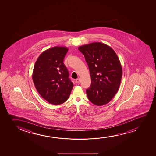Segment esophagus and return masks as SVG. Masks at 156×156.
<instances>
[{
  "label": "esophagus",
  "instance_id": "1",
  "mask_svg": "<svg viewBox=\"0 0 156 156\" xmlns=\"http://www.w3.org/2000/svg\"><path fill=\"white\" fill-rule=\"evenodd\" d=\"M80 81V79L79 78H77V79H76V80H75L76 83H79Z\"/></svg>",
  "mask_w": 156,
  "mask_h": 156
}]
</instances>
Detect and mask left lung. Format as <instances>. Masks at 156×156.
<instances>
[{"label":"left lung","instance_id":"obj_1","mask_svg":"<svg viewBox=\"0 0 156 156\" xmlns=\"http://www.w3.org/2000/svg\"><path fill=\"white\" fill-rule=\"evenodd\" d=\"M90 69L92 83L86 90L89 100L101 106L107 104L119 90L122 70L119 59L111 47L100 42L78 47Z\"/></svg>","mask_w":156,"mask_h":156}]
</instances>
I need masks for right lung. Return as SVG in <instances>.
Listing matches in <instances>:
<instances>
[{"label":"right lung","instance_id":"right-lung-1","mask_svg":"<svg viewBox=\"0 0 156 156\" xmlns=\"http://www.w3.org/2000/svg\"><path fill=\"white\" fill-rule=\"evenodd\" d=\"M66 47H51L39 55L34 64L32 80L39 94L51 104L59 105L70 96L73 84L63 63Z\"/></svg>","mask_w":156,"mask_h":156}]
</instances>
